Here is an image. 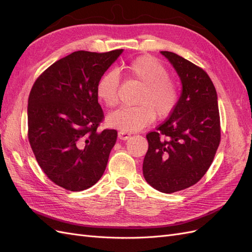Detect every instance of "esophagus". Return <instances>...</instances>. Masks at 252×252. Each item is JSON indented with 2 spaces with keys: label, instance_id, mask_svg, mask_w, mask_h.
Returning <instances> with one entry per match:
<instances>
[{
  "label": "esophagus",
  "instance_id": "34e87169",
  "mask_svg": "<svg viewBox=\"0 0 252 252\" xmlns=\"http://www.w3.org/2000/svg\"><path fill=\"white\" fill-rule=\"evenodd\" d=\"M130 133H128V132H125V131H120L119 133H118V136H119V139H121V140H128L129 138H130Z\"/></svg>",
  "mask_w": 252,
  "mask_h": 252
}]
</instances>
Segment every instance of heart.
Returning <instances> with one entry per match:
<instances>
[{"label":"heart","instance_id":"1","mask_svg":"<svg viewBox=\"0 0 252 252\" xmlns=\"http://www.w3.org/2000/svg\"><path fill=\"white\" fill-rule=\"evenodd\" d=\"M118 72L142 84L136 97L138 106L123 107L110 113L107 122L125 132L139 131L155 121L156 116L164 119L173 112L180 98L179 88L168 78V70L157 59L141 56L122 66ZM118 72L104 73L96 84V96L105 106L114 107L119 101L120 80Z\"/></svg>","mask_w":252,"mask_h":252}]
</instances>
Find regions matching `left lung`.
Listing matches in <instances>:
<instances>
[{"instance_id": "obj_1", "label": "left lung", "mask_w": 252, "mask_h": 252, "mask_svg": "<svg viewBox=\"0 0 252 252\" xmlns=\"http://www.w3.org/2000/svg\"><path fill=\"white\" fill-rule=\"evenodd\" d=\"M177 71L182 93L168 120L146 138L143 174L164 193L186 189L207 172L220 140L217 90L202 68L170 51H161Z\"/></svg>"}]
</instances>
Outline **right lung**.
<instances>
[{"instance_id":"1","label":"right lung","mask_w":252,"mask_h":252,"mask_svg":"<svg viewBox=\"0 0 252 252\" xmlns=\"http://www.w3.org/2000/svg\"><path fill=\"white\" fill-rule=\"evenodd\" d=\"M122 52L74 51L49 66L30 91V146L49 180L70 191L101 179L116 144L117 130L97 131L104 113L96 84Z\"/></svg>"}]
</instances>
